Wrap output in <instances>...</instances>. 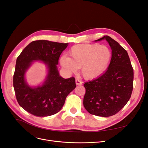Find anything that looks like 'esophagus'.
<instances>
[{"instance_id": "1", "label": "esophagus", "mask_w": 148, "mask_h": 148, "mask_svg": "<svg viewBox=\"0 0 148 148\" xmlns=\"http://www.w3.org/2000/svg\"><path fill=\"white\" fill-rule=\"evenodd\" d=\"M75 82H76V84H77V85H81V84H82V83H83L82 80H80V79H78V78L76 79Z\"/></svg>"}]
</instances>
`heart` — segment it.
<instances>
[{"instance_id":"b5f03b06","label":"heart","mask_w":148,"mask_h":148,"mask_svg":"<svg viewBox=\"0 0 148 148\" xmlns=\"http://www.w3.org/2000/svg\"><path fill=\"white\" fill-rule=\"evenodd\" d=\"M70 57L60 58L62 66L69 71H75L81 68L82 73L86 78L98 77L106 70L112 58L110 49L99 44H78L70 49Z\"/></svg>"}]
</instances>
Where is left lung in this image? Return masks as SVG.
<instances>
[{
  "mask_svg": "<svg viewBox=\"0 0 148 148\" xmlns=\"http://www.w3.org/2000/svg\"><path fill=\"white\" fill-rule=\"evenodd\" d=\"M106 39L112 49L110 63L104 73L84 83V108L89 114L101 117L112 116L127 104L133 88V69L127 51L108 36Z\"/></svg>",
  "mask_w": 148,
  "mask_h": 148,
  "instance_id": "1",
  "label": "left lung"
}]
</instances>
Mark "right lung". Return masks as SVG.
I'll use <instances>...</instances> for the list:
<instances>
[{"label": "right lung", "mask_w": 148, "mask_h": 148, "mask_svg": "<svg viewBox=\"0 0 148 148\" xmlns=\"http://www.w3.org/2000/svg\"><path fill=\"white\" fill-rule=\"evenodd\" d=\"M68 43L37 40L29 43L17 57L13 75V88L19 105L29 114L46 117L59 112L69 94L76 87L75 79L62 78L57 65ZM33 60H42L49 69L46 82L32 88L25 83L24 73Z\"/></svg>", "instance_id": "add662e5"}]
</instances>
